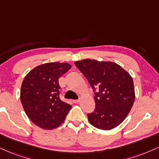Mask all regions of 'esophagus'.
Here are the masks:
<instances>
[{
    "label": "esophagus",
    "mask_w": 159,
    "mask_h": 159,
    "mask_svg": "<svg viewBox=\"0 0 159 159\" xmlns=\"http://www.w3.org/2000/svg\"><path fill=\"white\" fill-rule=\"evenodd\" d=\"M80 99H74V100H73V102L74 103H78V102H80Z\"/></svg>",
    "instance_id": "34e87169"
}]
</instances>
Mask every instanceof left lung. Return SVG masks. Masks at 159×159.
Returning a JSON list of instances; mask_svg holds the SVG:
<instances>
[{"label":"left lung","instance_id":"1","mask_svg":"<svg viewBox=\"0 0 159 159\" xmlns=\"http://www.w3.org/2000/svg\"><path fill=\"white\" fill-rule=\"evenodd\" d=\"M74 64L94 92L95 109L88 114L90 124L105 130L120 125L135 100L134 81L130 74L112 62L85 59Z\"/></svg>","mask_w":159,"mask_h":159}]
</instances>
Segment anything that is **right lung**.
Listing matches in <instances>:
<instances>
[{"instance_id":"right-lung-1","label":"right lung","mask_w":159,"mask_h":159,"mask_svg":"<svg viewBox=\"0 0 159 159\" xmlns=\"http://www.w3.org/2000/svg\"><path fill=\"white\" fill-rule=\"evenodd\" d=\"M70 68L66 62H48L37 66L23 80L21 103L30 120L41 128L59 127L71 108V105L60 99L58 82Z\"/></svg>"}]
</instances>
